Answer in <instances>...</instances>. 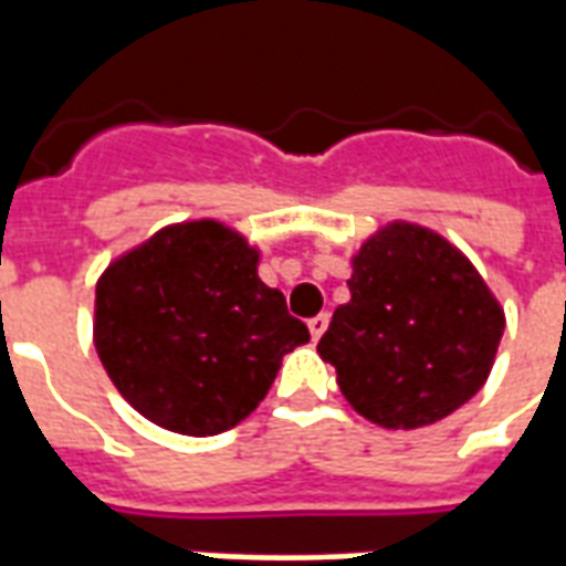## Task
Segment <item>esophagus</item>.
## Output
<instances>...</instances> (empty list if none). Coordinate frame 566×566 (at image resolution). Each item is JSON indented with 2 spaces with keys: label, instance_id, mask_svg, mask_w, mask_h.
Listing matches in <instances>:
<instances>
[{
  "label": "esophagus",
  "instance_id": "34e87169",
  "mask_svg": "<svg viewBox=\"0 0 566 566\" xmlns=\"http://www.w3.org/2000/svg\"><path fill=\"white\" fill-rule=\"evenodd\" d=\"M327 324H331V315H315V318L308 321V333H312V343H318L321 336H324Z\"/></svg>",
  "mask_w": 566,
  "mask_h": 566
}]
</instances>
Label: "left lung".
Listing matches in <instances>:
<instances>
[{
    "label": "left lung",
    "instance_id": "1",
    "mask_svg": "<svg viewBox=\"0 0 566 566\" xmlns=\"http://www.w3.org/2000/svg\"><path fill=\"white\" fill-rule=\"evenodd\" d=\"M352 300L318 355L357 416L385 430L437 424L485 385L506 315L461 248L388 221L352 254Z\"/></svg>",
    "mask_w": 566,
    "mask_h": 566
}]
</instances>
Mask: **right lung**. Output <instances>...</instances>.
<instances>
[{
	"label": "right lung",
	"instance_id": "add662e5",
	"mask_svg": "<svg viewBox=\"0 0 566 566\" xmlns=\"http://www.w3.org/2000/svg\"><path fill=\"white\" fill-rule=\"evenodd\" d=\"M260 248L218 218L166 223L96 282L93 345L120 397L150 424L214 437L245 421L308 343Z\"/></svg>",
	"mask_w": 566,
	"mask_h": 566
}]
</instances>
